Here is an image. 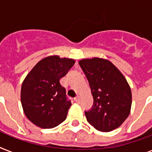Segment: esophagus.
I'll return each instance as SVG.
<instances>
[{
	"mask_svg": "<svg viewBox=\"0 0 152 152\" xmlns=\"http://www.w3.org/2000/svg\"><path fill=\"white\" fill-rule=\"evenodd\" d=\"M74 100H75L76 102H80V97L78 95V96H76V97L74 99Z\"/></svg>",
	"mask_w": 152,
	"mask_h": 152,
	"instance_id": "obj_1",
	"label": "esophagus"
}]
</instances>
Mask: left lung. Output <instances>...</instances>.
<instances>
[{"label":"left lung","instance_id":"8db88e82","mask_svg":"<svg viewBox=\"0 0 152 152\" xmlns=\"http://www.w3.org/2000/svg\"><path fill=\"white\" fill-rule=\"evenodd\" d=\"M87 76L93 106L85 111L87 121L101 132H110L122 125L129 115L132 92L120 70L111 61L99 57L79 61Z\"/></svg>","mask_w":152,"mask_h":152}]
</instances>
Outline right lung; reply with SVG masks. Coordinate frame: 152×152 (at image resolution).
Listing matches in <instances>:
<instances>
[{
	"label": "right lung",
	"mask_w": 152,
	"mask_h": 152,
	"mask_svg": "<svg viewBox=\"0 0 152 152\" xmlns=\"http://www.w3.org/2000/svg\"><path fill=\"white\" fill-rule=\"evenodd\" d=\"M75 64L71 58L49 56L37 63L21 87V103L25 115L42 129H52L66 119L72 106L60 80Z\"/></svg>",
	"instance_id": "obj_1"
}]
</instances>
